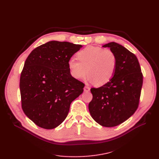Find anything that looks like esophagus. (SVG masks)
<instances>
[{"mask_svg":"<svg viewBox=\"0 0 159 159\" xmlns=\"http://www.w3.org/2000/svg\"><path fill=\"white\" fill-rule=\"evenodd\" d=\"M84 91H86V92H88V91H89L90 90V88L88 86H85L84 88Z\"/></svg>","mask_w":159,"mask_h":159,"instance_id":"esophagus-1","label":"esophagus"}]
</instances>
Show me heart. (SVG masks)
<instances>
[{"mask_svg": "<svg viewBox=\"0 0 159 159\" xmlns=\"http://www.w3.org/2000/svg\"><path fill=\"white\" fill-rule=\"evenodd\" d=\"M77 58H71L68 67L72 76L79 80L84 79L88 74L89 80L97 86L109 82L114 76L117 59L110 49L89 46L77 53Z\"/></svg>", "mask_w": 159, "mask_h": 159, "instance_id": "obj_1", "label": "heart"}]
</instances>
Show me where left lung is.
<instances>
[{
  "label": "left lung",
  "instance_id": "obj_1",
  "mask_svg": "<svg viewBox=\"0 0 159 159\" xmlns=\"http://www.w3.org/2000/svg\"><path fill=\"white\" fill-rule=\"evenodd\" d=\"M117 59L113 78L102 86L91 88L93 98L89 103L92 118L104 127H114L128 119L137 110L143 75L135 54L122 45L110 43Z\"/></svg>",
  "mask_w": 159,
  "mask_h": 159
}]
</instances>
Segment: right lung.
Segmentation results:
<instances>
[{"mask_svg": "<svg viewBox=\"0 0 159 159\" xmlns=\"http://www.w3.org/2000/svg\"><path fill=\"white\" fill-rule=\"evenodd\" d=\"M68 42L49 41L31 52L20 78L24 113L38 126L51 129L65 120L84 84L71 76V57L82 48Z\"/></svg>", "mask_w": 159, "mask_h": 159, "instance_id": "add662e5", "label": "right lung"}]
</instances>
